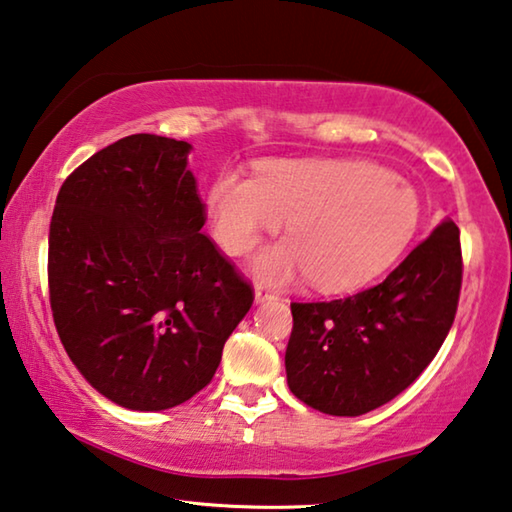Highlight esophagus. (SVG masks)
<instances>
[{
	"instance_id": "obj_1",
	"label": "esophagus",
	"mask_w": 512,
	"mask_h": 512,
	"mask_svg": "<svg viewBox=\"0 0 512 512\" xmlns=\"http://www.w3.org/2000/svg\"><path fill=\"white\" fill-rule=\"evenodd\" d=\"M276 294L272 290L263 288V285H256V303H265V301H274Z\"/></svg>"
}]
</instances>
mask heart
I'll use <instances>...</instances> for the list:
<instances>
[{
    "instance_id": "b5f03b06",
    "label": "heart",
    "mask_w": 512,
    "mask_h": 512,
    "mask_svg": "<svg viewBox=\"0 0 512 512\" xmlns=\"http://www.w3.org/2000/svg\"><path fill=\"white\" fill-rule=\"evenodd\" d=\"M213 236L247 256L288 222L290 242L256 261L261 279H312L321 292L362 288L398 261L420 224V200L405 179L348 159L270 161L256 179L222 173L206 193Z\"/></svg>"
}]
</instances>
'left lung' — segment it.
<instances>
[{"mask_svg": "<svg viewBox=\"0 0 512 512\" xmlns=\"http://www.w3.org/2000/svg\"><path fill=\"white\" fill-rule=\"evenodd\" d=\"M463 281L459 227L445 220L382 283L292 303L288 387L328 416H362L405 391L454 324Z\"/></svg>", "mask_w": 512, "mask_h": 512, "instance_id": "obj_1", "label": "left lung"}]
</instances>
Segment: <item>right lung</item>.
<instances>
[{
  "label": "right lung",
  "instance_id": "1",
  "mask_svg": "<svg viewBox=\"0 0 512 512\" xmlns=\"http://www.w3.org/2000/svg\"><path fill=\"white\" fill-rule=\"evenodd\" d=\"M191 143L130 134L60 186L49 301L69 360L116 405L161 411L213 380L254 288L202 233Z\"/></svg>",
  "mask_w": 512,
  "mask_h": 512
}]
</instances>
